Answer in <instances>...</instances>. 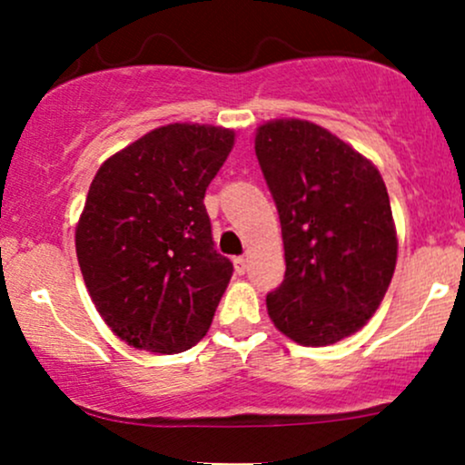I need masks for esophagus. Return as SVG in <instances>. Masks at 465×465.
<instances>
[{"label":"esophagus","instance_id":"obj_1","mask_svg":"<svg viewBox=\"0 0 465 465\" xmlns=\"http://www.w3.org/2000/svg\"><path fill=\"white\" fill-rule=\"evenodd\" d=\"M233 266H236L238 275H244V273H247V269H249L247 260H244V258H233Z\"/></svg>","mask_w":465,"mask_h":465}]
</instances>
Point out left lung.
<instances>
[{"mask_svg":"<svg viewBox=\"0 0 465 465\" xmlns=\"http://www.w3.org/2000/svg\"><path fill=\"white\" fill-rule=\"evenodd\" d=\"M255 154L286 255L284 282L266 295L271 322L306 348L339 343L373 317L396 271L385 181L348 142L297 117L260 124Z\"/></svg>","mask_w":465,"mask_h":465,"instance_id":"left-lung-1","label":"left lung"}]
</instances>
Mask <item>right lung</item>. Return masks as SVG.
<instances>
[{
  "mask_svg": "<svg viewBox=\"0 0 465 465\" xmlns=\"http://www.w3.org/2000/svg\"><path fill=\"white\" fill-rule=\"evenodd\" d=\"M236 143L225 126L177 122L100 165L76 223L95 311L117 339L179 354L210 330L233 266L216 253L205 190Z\"/></svg>",
  "mask_w": 465,
  "mask_h": 465,
  "instance_id": "1",
  "label": "right lung"
}]
</instances>
